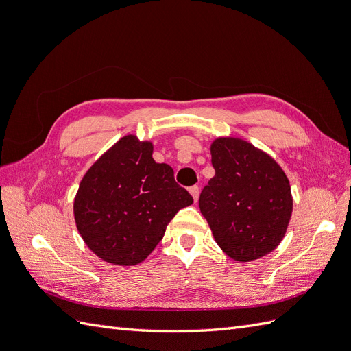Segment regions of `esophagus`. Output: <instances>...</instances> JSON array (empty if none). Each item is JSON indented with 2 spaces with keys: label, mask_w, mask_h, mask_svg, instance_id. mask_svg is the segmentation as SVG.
Wrapping results in <instances>:
<instances>
[{
  "label": "esophagus",
  "mask_w": 351,
  "mask_h": 351,
  "mask_svg": "<svg viewBox=\"0 0 351 351\" xmlns=\"http://www.w3.org/2000/svg\"><path fill=\"white\" fill-rule=\"evenodd\" d=\"M189 192H190V195L193 196L195 202H197V199H199V187L197 186H192V187L189 189Z\"/></svg>",
  "instance_id": "obj_1"
}]
</instances>
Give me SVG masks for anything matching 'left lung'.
Here are the masks:
<instances>
[{"label": "left lung", "instance_id": "left-lung-1", "mask_svg": "<svg viewBox=\"0 0 351 351\" xmlns=\"http://www.w3.org/2000/svg\"><path fill=\"white\" fill-rule=\"evenodd\" d=\"M210 155L215 176L200 193L202 215L231 259H259L278 246L289 227V178L268 154L236 137L212 142Z\"/></svg>", "mask_w": 351, "mask_h": 351}]
</instances>
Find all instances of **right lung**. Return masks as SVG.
Returning <instances> with one entry per match:
<instances>
[{
    "instance_id": "1",
    "label": "right lung",
    "mask_w": 351,
    "mask_h": 351,
    "mask_svg": "<svg viewBox=\"0 0 351 351\" xmlns=\"http://www.w3.org/2000/svg\"><path fill=\"white\" fill-rule=\"evenodd\" d=\"M151 142L124 136L82 178L74 219L86 246L105 262L130 267L145 261L168 222L193 204L168 164H156Z\"/></svg>"
}]
</instances>
